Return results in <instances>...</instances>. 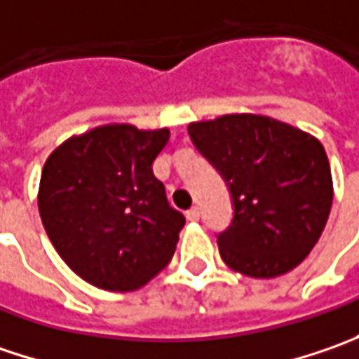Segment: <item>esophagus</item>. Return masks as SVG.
<instances>
[{"label": "esophagus", "mask_w": 359, "mask_h": 359, "mask_svg": "<svg viewBox=\"0 0 359 359\" xmlns=\"http://www.w3.org/2000/svg\"><path fill=\"white\" fill-rule=\"evenodd\" d=\"M187 219H189V222H198V219H200V208H196V205L189 208V210H187Z\"/></svg>", "instance_id": "obj_1"}]
</instances>
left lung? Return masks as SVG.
<instances>
[{
	"label": "left lung",
	"mask_w": 359,
	"mask_h": 359,
	"mask_svg": "<svg viewBox=\"0 0 359 359\" xmlns=\"http://www.w3.org/2000/svg\"><path fill=\"white\" fill-rule=\"evenodd\" d=\"M187 133L231 191L233 219L217 236L226 266L250 278H278L299 266L320 240L334 200L324 145L255 114L194 121Z\"/></svg>",
	"instance_id": "obj_1"
}]
</instances>
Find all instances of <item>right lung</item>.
<instances>
[{
    "instance_id": "right-lung-1",
    "label": "right lung",
    "mask_w": 359,
    "mask_h": 359,
    "mask_svg": "<svg viewBox=\"0 0 359 359\" xmlns=\"http://www.w3.org/2000/svg\"><path fill=\"white\" fill-rule=\"evenodd\" d=\"M170 130L109 123L72 135L41 170L37 205L62 259L81 280L133 292L172 259L186 224L154 175Z\"/></svg>"
}]
</instances>
